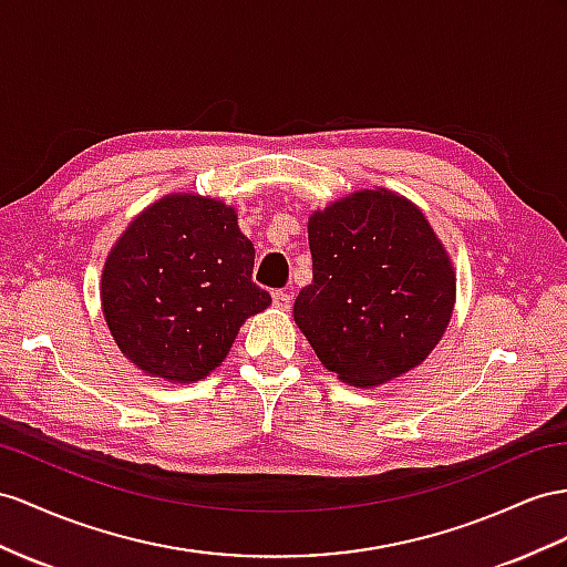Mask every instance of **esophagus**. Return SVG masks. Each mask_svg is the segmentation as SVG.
Wrapping results in <instances>:
<instances>
[{
	"label": "esophagus",
	"instance_id": "34e87169",
	"mask_svg": "<svg viewBox=\"0 0 567 567\" xmlns=\"http://www.w3.org/2000/svg\"><path fill=\"white\" fill-rule=\"evenodd\" d=\"M272 303L278 309H289V307H292V295H289L287 289H275V292H272Z\"/></svg>",
	"mask_w": 567,
	"mask_h": 567
}]
</instances>
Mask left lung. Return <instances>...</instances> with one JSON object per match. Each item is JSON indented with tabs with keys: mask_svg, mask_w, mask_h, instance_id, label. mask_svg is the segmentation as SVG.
<instances>
[{
	"mask_svg": "<svg viewBox=\"0 0 567 567\" xmlns=\"http://www.w3.org/2000/svg\"><path fill=\"white\" fill-rule=\"evenodd\" d=\"M313 280L295 321L350 385H381L439 344L455 272L424 213L393 192H359L309 220Z\"/></svg>",
	"mask_w": 567,
	"mask_h": 567,
	"instance_id": "1",
	"label": "left lung"
}]
</instances>
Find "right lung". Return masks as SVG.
<instances>
[{
  "label": "right lung",
  "mask_w": 567,
  "mask_h": 567,
  "mask_svg": "<svg viewBox=\"0 0 567 567\" xmlns=\"http://www.w3.org/2000/svg\"><path fill=\"white\" fill-rule=\"evenodd\" d=\"M254 256L220 200L179 194L143 210L110 251L100 289L120 350L157 379L208 375L270 303L251 278Z\"/></svg>",
  "instance_id": "add662e5"
}]
</instances>
